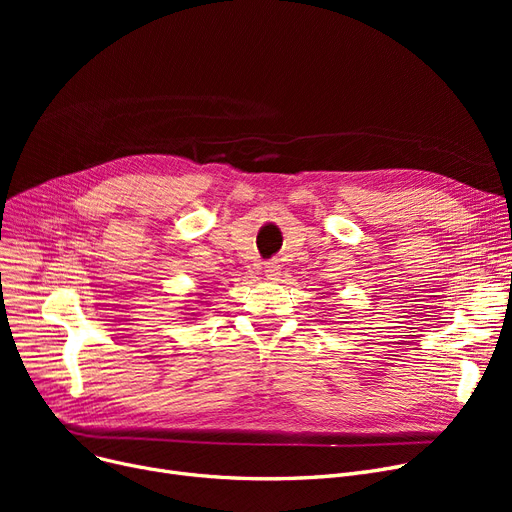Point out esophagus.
Listing matches in <instances>:
<instances>
[{
  "instance_id": "obj_1",
  "label": "esophagus",
  "mask_w": 512,
  "mask_h": 512,
  "mask_svg": "<svg viewBox=\"0 0 512 512\" xmlns=\"http://www.w3.org/2000/svg\"><path fill=\"white\" fill-rule=\"evenodd\" d=\"M282 274V265L278 261H267L265 263V276L270 280H278Z\"/></svg>"
}]
</instances>
